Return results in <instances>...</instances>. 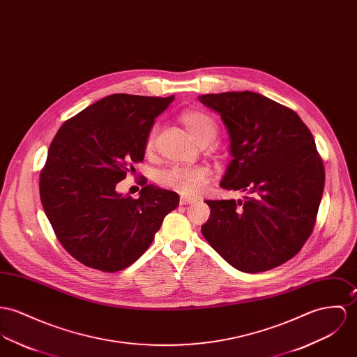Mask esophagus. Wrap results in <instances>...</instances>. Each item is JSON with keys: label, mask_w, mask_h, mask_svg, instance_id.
I'll return each mask as SVG.
<instances>
[{"label": "esophagus", "mask_w": 357, "mask_h": 357, "mask_svg": "<svg viewBox=\"0 0 357 357\" xmlns=\"http://www.w3.org/2000/svg\"><path fill=\"white\" fill-rule=\"evenodd\" d=\"M195 199L192 197H187V196H181L180 197V204L181 206H185V204H191V203H194Z\"/></svg>", "instance_id": "1"}]
</instances>
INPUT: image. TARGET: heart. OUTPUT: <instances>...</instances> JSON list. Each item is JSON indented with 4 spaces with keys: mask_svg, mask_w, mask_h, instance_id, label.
I'll list each match as a JSON object with an SVG mask.
<instances>
[{
    "mask_svg": "<svg viewBox=\"0 0 357 357\" xmlns=\"http://www.w3.org/2000/svg\"><path fill=\"white\" fill-rule=\"evenodd\" d=\"M180 121L187 127V130H190V133L200 144H207L213 142L218 133V124L215 119L204 110H185L180 114ZM157 135L158 126L155 124L146 137V153L154 151L157 144ZM211 177V169L204 165L172 166L161 173L160 183L163 187L174 190L185 196H196L207 188Z\"/></svg>",
    "mask_w": 357,
    "mask_h": 357,
    "instance_id": "1",
    "label": "heart"
}]
</instances>
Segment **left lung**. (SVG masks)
Returning a JSON list of instances; mask_svg holds the SVG:
<instances>
[{"instance_id":"1","label":"left lung","mask_w":357,"mask_h":357,"mask_svg":"<svg viewBox=\"0 0 357 357\" xmlns=\"http://www.w3.org/2000/svg\"><path fill=\"white\" fill-rule=\"evenodd\" d=\"M230 136L221 187L244 200H206L207 243L234 268L261 273L292 259L311 236L322 200L324 167L308 127L292 109L251 91L206 94Z\"/></svg>"}]
</instances>
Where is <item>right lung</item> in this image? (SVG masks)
<instances>
[{
  "label": "right lung",
  "mask_w": 357,
  "mask_h": 357,
  "mask_svg": "<svg viewBox=\"0 0 357 357\" xmlns=\"http://www.w3.org/2000/svg\"><path fill=\"white\" fill-rule=\"evenodd\" d=\"M174 97L113 94L66 120L50 143L39 194L60 244L87 267L116 273L151 245L173 191L144 185L133 199L116 185L144 158L155 119Z\"/></svg>",
  "instance_id": "obj_1"
}]
</instances>
